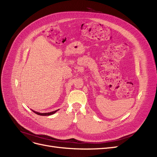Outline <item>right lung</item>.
<instances>
[{
	"label": "right lung",
	"mask_w": 157,
	"mask_h": 157,
	"mask_svg": "<svg viewBox=\"0 0 157 157\" xmlns=\"http://www.w3.org/2000/svg\"><path fill=\"white\" fill-rule=\"evenodd\" d=\"M59 110V109H58V110L56 111H52V112H50V113H38V112H36L35 111H33V112H34L35 113L37 114V115H41V116H49V115H53V114H54L55 113H56L57 111H58Z\"/></svg>",
	"instance_id": "right-lung-1"
}]
</instances>
